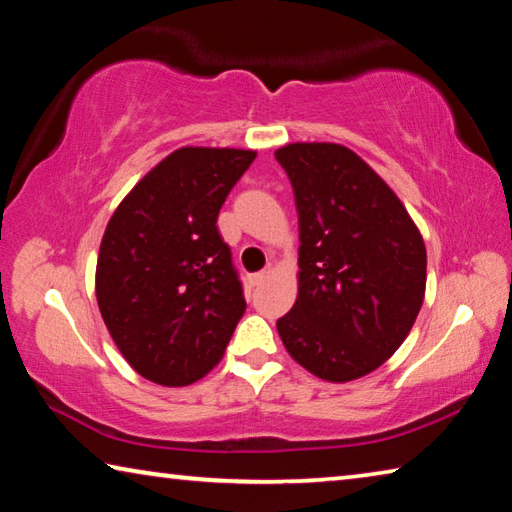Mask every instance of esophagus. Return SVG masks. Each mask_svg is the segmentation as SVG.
Segmentation results:
<instances>
[{
  "mask_svg": "<svg viewBox=\"0 0 512 512\" xmlns=\"http://www.w3.org/2000/svg\"><path fill=\"white\" fill-rule=\"evenodd\" d=\"M273 273V268L271 266H266L264 271H259V273H255V275H250V284H253V287H259V284H264L266 282V277Z\"/></svg>",
  "mask_w": 512,
  "mask_h": 512,
  "instance_id": "34e87169",
  "label": "esophagus"
}]
</instances>
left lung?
Returning <instances> with one entry per match:
<instances>
[{"label": "left lung", "mask_w": 512, "mask_h": 512, "mask_svg": "<svg viewBox=\"0 0 512 512\" xmlns=\"http://www.w3.org/2000/svg\"><path fill=\"white\" fill-rule=\"evenodd\" d=\"M300 230L298 298L277 318L284 348L311 375L352 381L377 370L418 318L427 250L400 198L341 144L275 151Z\"/></svg>", "instance_id": "obj_1"}]
</instances>
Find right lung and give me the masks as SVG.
<instances>
[{
  "mask_svg": "<svg viewBox=\"0 0 512 512\" xmlns=\"http://www.w3.org/2000/svg\"><path fill=\"white\" fill-rule=\"evenodd\" d=\"M255 155L173 151L108 221L97 262L99 311L144 379L194 384L221 361L244 316V287L216 216Z\"/></svg>",
  "mask_w": 512,
  "mask_h": 512,
  "instance_id": "1",
  "label": "right lung"
}]
</instances>
